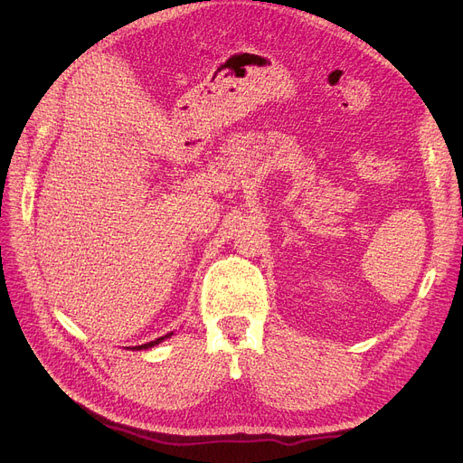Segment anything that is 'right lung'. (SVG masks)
Here are the masks:
<instances>
[{"mask_svg": "<svg viewBox=\"0 0 463 463\" xmlns=\"http://www.w3.org/2000/svg\"><path fill=\"white\" fill-rule=\"evenodd\" d=\"M170 335H173V332H170V334H166V335H161V337H157V339H156V342H150V344H144V345H137V347H133V349H135V351H140V349H150V347H154V345L161 344V342H163V339H166V337H170Z\"/></svg>", "mask_w": 463, "mask_h": 463, "instance_id": "1", "label": "right lung"}]
</instances>
